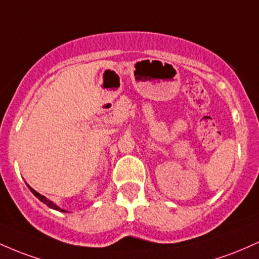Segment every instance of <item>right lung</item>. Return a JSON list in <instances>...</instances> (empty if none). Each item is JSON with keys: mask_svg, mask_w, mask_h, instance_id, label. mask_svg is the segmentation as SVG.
Returning <instances> with one entry per match:
<instances>
[{"mask_svg": "<svg viewBox=\"0 0 259 259\" xmlns=\"http://www.w3.org/2000/svg\"><path fill=\"white\" fill-rule=\"evenodd\" d=\"M27 186H28V187H29V190H30L31 192H33L34 196H35L36 198H39L40 200H41L42 203H45V204L48 205V207H50V208H52V209H55V210H59V211H65V210H63V209H61V208L57 207V205H55L54 203H52L51 200H49L48 198H46V197H44V196H41V194H40V193H37L36 191H34L33 188L30 187V186H29V185H27Z\"/></svg>", "mask_w": 259, "mask_h": 259, "instance_id": "1", "label": "right lung"}]
</instances>
